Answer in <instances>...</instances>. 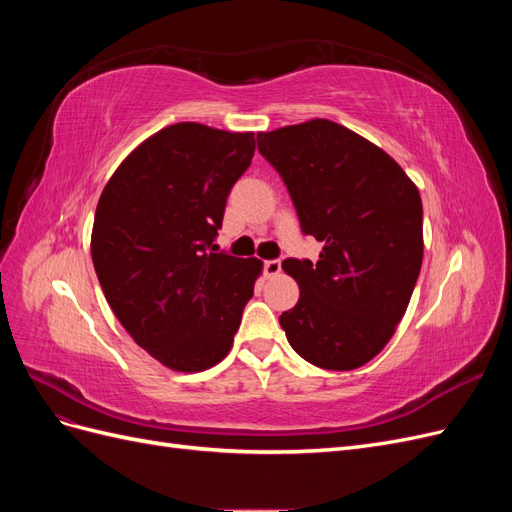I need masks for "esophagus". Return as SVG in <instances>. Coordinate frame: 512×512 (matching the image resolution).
Instances as JSON below:
<instances>
[{"label": "esophagus", "instance_id": "34e87169", "mask_svg": "<svg viewBox=\"0 0 512 512\" xmlns=\"http://www.w3.org/2000/svg\"><path fill=\"white\" fill-rule=\"evenodd\" d=\"M280 271H282V262H280V260H267V262H265V275H267V277L280 275Z\"/></svg>", "mask_w": 512, "mask_h": 512}]
</instances>
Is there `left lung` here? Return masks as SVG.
I'll use <instances>...</instances> for the list:
<instances>
[{"label": "left lung", "mask_w": 512, "mask_h": 512, "mask_svg": "<svg viewBox=\"0 0 512 512\" xmlns=\"http://www.w3.org/2000/svg\"><path fill=\"white\" fill-rule=\"evenodd\" d=\"M258 151L282 175L316 265L286 258L299 301L280 316L307 363L348 371L389 344L423 265V203L389 153L329 119L258 132Z\"/></svg>", "instance_id": "obj_1"}]
</instances>
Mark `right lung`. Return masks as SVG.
<instances>
[{"label": "right lung", "mask_w": 512, "mask_h": 512, "mask_svg": "<svg viewBox=\"0 0 512 512\" xmlns=\"http://www.w3.org/2000/svg\"><path fill=\"white\" fill-rule=\"evenodd\" d=\"M254 149V132L173 123L145 138L100 194L91 260L104 297L134 342L173 371L224 359L262 273V260L213 243Z\"/></svg>", "instance_id": "obj_1"}]
</instances>
